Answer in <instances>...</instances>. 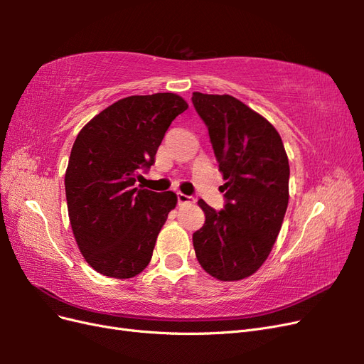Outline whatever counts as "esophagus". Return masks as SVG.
Returning <instances> with one entry per match:
<instances>
[{
    "instance_id": "1",
    "label": "esophagus",
    "mask_w": 364,
    "mask_h": 364,
    "mask_svg": "<svg viewBox=\"0 0 364 364\" xmlns=\"http://www.w3.org/2000/svg\"><path fill=\"white\" fill-rule=\"evenodd\" d=\"M196 199L193 196H186L182 193H178V203L179 205H186V203H194Z\"/></svg>"
}]
</instances>
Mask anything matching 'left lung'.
I'll return each instance as SVG.
<instances>
[{
	"label": "left lung",
	"mask_w": 364,
	"mask_h": 364,
	"mask_svg": "<svg viewBox=\"0 0 364 364\" xmlns=\"http://www.w3.org/2000/svg\"><path fill=\"white\" fill-rule=\"evenodd\" d=\"M226 183L222 211L206 205L203 226L193 234L197 261L218 281L255 273L277 241L289 205L290 165L269 121L232 95L193 92Z\"/></svg>",
	"instance_id": "1"
}]
</instances>
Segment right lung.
Listing matches in <instances>:
<instances>
[{
	"instance_id": "1",
	"label": "right lung",
	"mask_w": 364,
	"mask_h": 364,
	"mask_svg": "<svg viewBox=\"0 0 364 364\" xmlns=\"http://www.w3.org/2000/svg\"><path fill=\"white\" fill-rule=\"evenodd\" d=\"M186 109L171 92L126 97L95 115L74 141L65 173L70 222L83 258L105 277L134 278L149 266L178 196L135 182Z\"/></svg>"
}]
</instances>
